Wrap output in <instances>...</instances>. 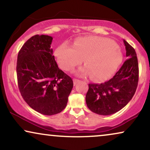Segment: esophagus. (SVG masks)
Masks as SVG:
<instances>
[{
	"label": "esophagus",
	"instance_id": "34e87169",
	"mask_svg": "<svg viewBox=\"0 0 150 150\" xmlns=\"http://www.w3.org/2000/svg\"><path fill=\"white\" fill-rule=\"evenodd\" d=\"M73 81H74V85H76L78 83L80 82L79 80H78V79H73Z\"/></svg>",
	"mask_w": 150,
	"mask_h": 150
}]
</instances>
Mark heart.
Segmentation results:
<instances>
[{"label": "heart", "instance_id": "b5f03b06", "mask_svg": "<svg viewBox=\"0 0 150 150\" xmlns=\"http://www.w3.org/2000/svg\"><path fill=\"white\" fill-rule=\"evenodd\" d=\"M58 64L65 71H71L84 61L86 65L77 70L79 75L104 80L113 75L122 61L121 52L114 40L100 36L78 38L73 45L63 42L54 52Z\"/></svg>", "mask_w": 150, "mask_h": 150}]
</instances>
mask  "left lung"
Returning <instances> with one entry per match:
<instances>
[{"label":"left lung","instance_id":"left-lung-1","mask_svg":"<svg viewBox=\"0 0 150 150\" xmlns=\"http://www.w3.org/2000/svg\"><path fill=\"white\" fill-rule=\"evenodd\" d=\"M128 58L113 78L106 82L89 84L85 100L94 113L108 116L123 108L134 95L139 82V63L134 49L123 40Z\"/></svg>","mask_w":150,"mask_h":150}]
</instances>
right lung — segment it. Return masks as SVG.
Returning a JSON list of instances; mask_svg holds the SVG:
<instances>
[{
  "instance_id": "obj_1",
  "label": "right lung",
  "mask_w": 150,
  "mask_h": 150,
  "mask_svg": "<svg viewBox=\"0 0 150 150\" xmlns=\"http://www.w3.org/2000/svg\"><path fill=\"white\" fill-rule=\"evenodd\" d=\"M52 40L47 35L31 37L19 51L16 64L21 96L33 110L47 116L65 108L73 88L72 79L58 67Z\"/></svg>"
}]
</instances>
